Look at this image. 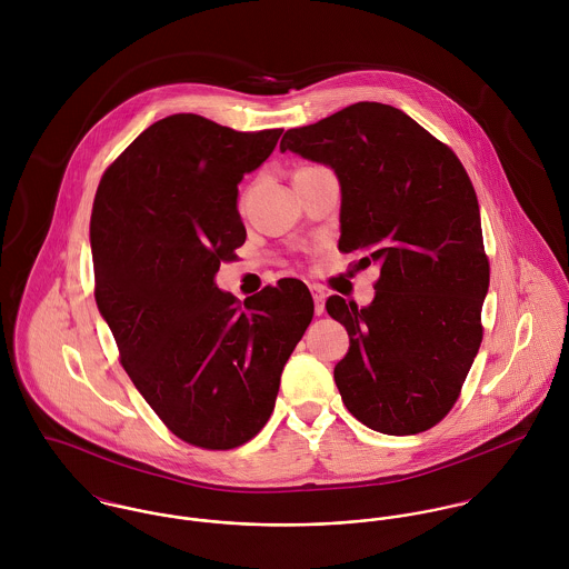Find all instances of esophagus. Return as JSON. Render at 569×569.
Returning a JSON list of instances; mask_svg holds the SVG:
<instances>
[{"mask_svg": "<svg viewBox=\"0 0 569 569\" xmlns=\"http://www.w3.org/2000/svg\"><path fill=\"white\" fill-rule=\"evenodd\" d=\"M311 293H313V302H316V313L322 316L325 313L326 293L320 287H311Z\"/></svg>", "mask_w": 569, "mask_h": 569, "instance_id": "esophagus-1", "label": "esophagus"}]
</instances>
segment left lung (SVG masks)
I'll return each instance as SVG.
<instances>
[{"mask_svg":"<svg viewBox=\"0 0 569 569\" xmlns=\"http://www.w3.org/2000/svg\"><path fill=\"white\" fill-rule=\"evenodd\" d=\"M280 151L326 163L341 186L339 251L381 264L375 300H326L350 335L335 383L348 411L388 436L438 425L482 343L488 256L458 156L397 107L357 102L289 129Z\"/></svg>","mask_w":569,"mask_h":569,"instance_id":"8db88e82","label":"left lung"}]
</instances>
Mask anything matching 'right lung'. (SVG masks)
<instances>
[{"label":"right lung","mask_w":569,"mask_h":569,"mask_svg":"<svg viewBox=\"0 0 569 569\" xmlns=\"http://www.w3.org/2000/svg\"><path fill=\"white\" fill-rule=\"evenodd\" d=\"M280 133L174 113L142 131L96 190L98 311L138 392L192 447L228 451L264 427L282 368L313 320V298L296 278L243 305L214 284L247 237L239 183Z\"/></svg>","instance_id":"add662e5"}]
</instances>
